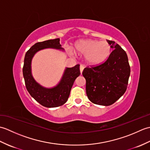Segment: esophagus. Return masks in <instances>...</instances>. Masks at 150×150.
Wrapping results in <instances>:
<instances>
[{
  "mask_svg": "<svg viewBox=\"0 0 150 150\" xmlns=\"http://www.w3.org/2000/svg\"><path fill=\"white\" fill-rule=\"evenodd\" d=\"M84 68V66H82V65H81V66H80V71H81V73H82V71H83Z\"/></svg>",
  "mask_w": 150,
  "mask_h": 150,
  "instance_id": "obj_1",
  "label": "esophagus"
}]
</instances>
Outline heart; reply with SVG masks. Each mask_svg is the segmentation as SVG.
Instances as JSON below:
<instances>
[{"label":"heart","mask_w":150,"mask_h":150,"mask_svg":"<svg viewBox=\"0 0 150 150\" xmlns=\"http://www.w3.org/2000/svg\"><path fill=\"white\" fill-rule=\"evenodd\" d=\"M74 51L79 55H85V60L91 65H97L106 60L110 55L111 47L106 40L86 39L74 44Z\"/></svg>","instance_id":"1"}]
</instances>
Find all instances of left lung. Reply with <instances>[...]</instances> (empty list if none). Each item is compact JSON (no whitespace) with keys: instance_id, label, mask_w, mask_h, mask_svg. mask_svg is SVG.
Returning a JSON list of instances; mask_svg holds the SVG:
<instances>
[{"instance_id":"1","label":"left lung","mask_w":150,"mask_h":150,"mask_svg":"<svg viewBox=\"0 0 150 150\" xmlns=\"http://www.w3.org/2000/svg\"><path fill=\"white\" fill-rule=\"evenodd\" d=\"M114 49L104 63L86 67L82 75L86 81V90L91 103L110 106L122 96L127 89L130 66L125 51L114 41L108 40Z\"/></svg>"}]
</instances>
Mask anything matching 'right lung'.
Listing matches in <instances>:
<instances>
[{
    "instance_id": "obj_1",
    "label": "right lung",
    "mask_w": 150,
    "mask_h": 150,
    "mask_svg": "<svg viewBox=\"0 0 150 150\" xmlns=\"http://www.w3.org/2000/svg\"><path fill=\"white\" fill-rule=\"evenodd\" d=\"M59 42L60 39H55L37 42L30 47L24 57L22 72L27 90L35 100L46 108H55L65 104L75 80L81 74L79 64L72 68H66L59 83L52 88L42 86L33 77L31 64L35 54L46 48L63 50Z\"/></svg>"
}]
</instances>
